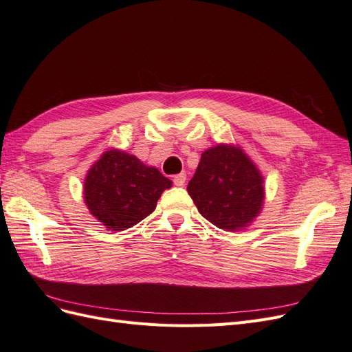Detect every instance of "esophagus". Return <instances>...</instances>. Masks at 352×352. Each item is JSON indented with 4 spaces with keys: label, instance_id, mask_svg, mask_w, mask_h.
I'll list each match as a JSON object with an SVG mask.
<instances>
[{
    "label": "esophagus",
    "instance_id": "34e87169",
    "mask_svg": "<svg viewBox=\"0 0 352 352\" xmlns=\"http://www.w3.org/2000/svg\"><path fill=\"white\" fill-rule=\"evenodd\" d=\"M185 182H186V173H185V172L179 173V175H176V176L173 177V184H175L176 186H184Z\"/></svg>",
    "mask_w": 352,
    "mask_h": 352
}]
</instances>
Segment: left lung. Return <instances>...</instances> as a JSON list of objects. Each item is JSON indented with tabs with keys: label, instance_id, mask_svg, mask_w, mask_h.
Here are the masks:
<instances>
[{
	"label": "left lung",
	"instance_id": "left-lung-1",
	"mask_svg": "<svg viewBox=\"0 0 352 352\" xmlns=\"http://www.w3.org/2000/svg\"><path fill=\"white\" fill-rule=\"evenodd\" d=\"M188 194L212 225L238 230L258 216L264 199L263 177L241 148L217 145L201 154Z\"/></svg>",
	"mask_w": 352,
	"mask_h": 352
}]
</instances>
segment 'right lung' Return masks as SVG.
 <instances>
[{
    "label": "right lung",
    "mask_w": 352,
    "mask_h": 352,
    "mask_svg": "<svg viewBox=\"0 0 352 352\" xmlns=\"http://www.w3.org/2000/svg\"><path fill=\"white\" fill-rule=\"evenodd\" d=\"M172 182L135 155L111 150L92 166L85 180V202L91 214L111 230L135 226L155 210Z\"/></svg>",
    "instance_id": "obj_1"
}]
</instances>
